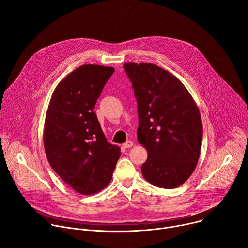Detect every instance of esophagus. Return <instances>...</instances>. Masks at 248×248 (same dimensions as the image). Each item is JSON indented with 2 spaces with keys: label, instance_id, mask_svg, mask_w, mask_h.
Here are the masks:
<instances>
[{
  "label": "esophagus",
  "instance_id": "34e87169",
  "mask_svg": "<svg viewBox=\"0 0 248 248\" xmlns=\"http://www.w3.org/2000/svg\"><path fill=\"white\" fill-rule=\"evenodd\" d=\"M133 145H134V142L131 141V140H128V141H126L125 143H124V144H123V146H124V148H128V147H131V146H133Z\"/></svg>",
  "mask_w": 248,
  "mask_h": 248
}]
</instances>
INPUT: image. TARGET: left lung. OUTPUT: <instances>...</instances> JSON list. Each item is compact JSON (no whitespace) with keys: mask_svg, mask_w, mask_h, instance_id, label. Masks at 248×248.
<instances>
[{"mask_svg":"<svg viewBox=\"0 0 248 248\" xmlns=\"http://www.w3.org/2000/svg\"><path fill=\"white\" fill-rule=\"evenodd\" d=\"M138 101V140L147 151L141 172L162 188L188 179L201 155L202 123L191 94L175 76L154 63L124 64Z\"/></svg>","mask_w":248,"mask_h":248,"instance_id":"8db88e82","label":"left lung"}]
</instances>
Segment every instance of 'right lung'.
<instances>
[{"mask_svg":"<svg viewBox=\"0 0 248 248\" xmlns=\"http://www.w3.org/2000/svg\"><path fill=\"white\" fill-rule=\"evenodd\" d=\"M113 72L112 67L80 65L59 82L46 114L47 160L65 184L85 195L108 186L121 155V148L108 142L93 111Z\"/></svg>","mask_w":248,"mask_h":248,"instance_id":"1","label":"right lung"}]
</instances>
